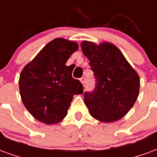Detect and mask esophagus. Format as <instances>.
Wrapping results in <instances>:
<instances>
[{"mask_svg":"<svg viewBox=\"0 0 157 157\" xmlns=\"http://www.w3.org/2000/svg\"><path fill=\"white\" fill-rule=\"evenodd\" d=\"M80 81H81V83H83V85H84V83H85V78L84 77L81 78H80Z\"/></svg>","mask_w":157,"mask_h":157,"instance_id":"34e87169","label":"esophagus"}]
</instances>
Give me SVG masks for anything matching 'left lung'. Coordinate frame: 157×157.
I'll use <instances>...</instances> for the list:
<instances>
[{
  "mask_svg": "<svg viewBox=\"0 0 157 157\" xmlns=\"http://www.w3.org/2000/svg\"><path fill=\"white\" fill-rule=\"evenodd\" d=\"M83 54L90 60L96 86L84 93L90 115L102 122H115L129 112L139 95L140 78L117 47L105 42L83 41Z\"/></svg>",
  "mask_w": 157,
  "mask_h": 157,
  "instance_id": "obj_1",
  "label": "left lung"
}]
</instances>
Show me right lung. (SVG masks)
<instances>
[{"label": "right lung", "mask_w": 157, "mask_h": 157, "mask_svg": "<svg viewBox=\"0 0 157 157\" xmlns=\"http://www.w3.org/2000/svg\"><path fill=\"white\" fill-rule=\"evenodd\" d=\"M78 49L77 42L55 38L21 71V100L36 120L47 124L59 123L67 115L74 94H83L79 80L72 77L67 59Z\"/></svg>", "instance_id": "add662e5"}]
</instances>
